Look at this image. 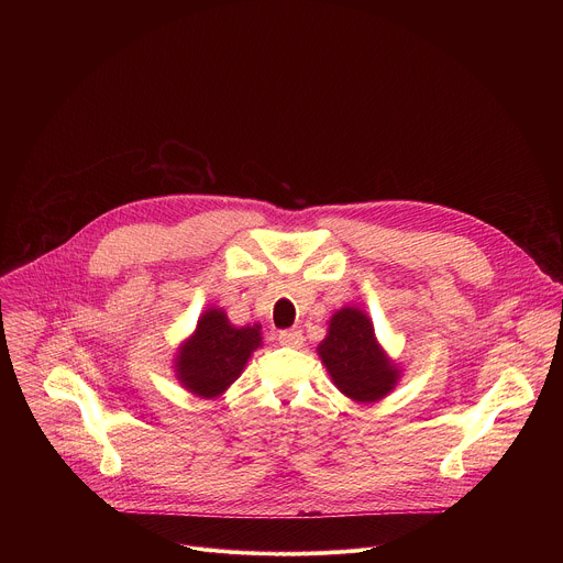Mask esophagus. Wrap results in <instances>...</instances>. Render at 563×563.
I'll use <instances>...</instances> for the list:
<instances>
[{"instance_id":"1","label":"esophagus","mask_w":563,"mask_h":563,"mask_svg":"<svg viewBox=\"0 0 563 563\" xmlns=\"http://www.w3.org/2000/svg\"><path fill=\"white\" fill-rule=\"evenodd\" d=\"M278 343L283 347H300L302 345V332L300 330H283V332H278Z\"/></svg>"}]
</instances>
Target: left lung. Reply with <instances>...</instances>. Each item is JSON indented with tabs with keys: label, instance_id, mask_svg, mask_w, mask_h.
Wrapping results in <instances>:
<instances>
[{
	"label": "left lung",
	"instance_id": "1",
	"mask_svg": "<svg viewBox=\"0 0 563 563\" xmlns=\"http://www.w3.org/2000/svg\"><path fill=\"white\" fill-rule=\"evenodd\" d=\"M318 354L336 387L358 404L383 398L398 376L374 339L369 318L354 307L332 316L330 334L318 345Z\"/></svg>",
	"mask_w": 563,
	"mask_h": 563
}]
</instances>
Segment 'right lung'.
<instances>
[{"label": "right lung", "mask_w": 563, "mask_h": 563, "mask_svg": "<svg viewBox=\"0 0 563 563\" xmlns=\"http://www.w3.org/2000/svg\"><path fill=\"white\" fill-rule=\"evenodd\" d=\"M261 345V328H233L224 311L209 309L178 356V378L198 396L222 394Z\"/></svg>", "instance_id": "1"}]
</instances>
